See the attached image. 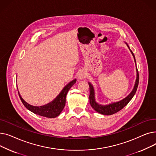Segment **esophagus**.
Listing matches in <instances>:
<instances>
[{
	"label": "esophagus",
	"instance_id": "34e87169",
	"mask_svg": "<svg viewBox=\"0 0 156 156\" xmlns=\"http://www.w3.org/2000/svg\"><path fill=\"white\" fill-rule=\"evenodd\" d=\"M87 75H86V73L83 71H81L78 73V78L79 80H83L85 78H86Z\"/></svg>",
	"mask_w": 156,
	"mask_h": 156
}]
</instances>
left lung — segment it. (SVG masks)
I'll list each match as a JSON object with an SVG mask.
<instances>
[{
  "label": "left lung",
  "mask_w": 156,
  "mask_h": 156,
  "mask_svg": "<svg viewBox=\"0 0 156 156\" xmlns=\"http://www.w3.org/2000/svg\"><path fill=\"white\" fill-rule=\"evenodd\" d=\"M126 45H127L128 48L129 49L131 53L132 54V55L134 57L135 65L136 66L134 54L133 53L132 50H131V49L129 48V46L127 44H126ZM136 79L134 88L133 89V90L132 91V92H131L126 98H125L124 99H122V100H121L119 102H114V103L110 104L109 105H104L99 104L96 102L95 99V92H94V87H93V86L92 85V84L90 83H88V85H89V87H90V95H89L90 104L92 108L95 111H97V112H99V113L102 114H104V115H111V114L116 113L117 112L121 110L124 107H125V106L128 104V102L131 100H132L133 97L135 94L136 91L137 90V88H138V81H139V75H138V71L137 68H136Z\"/></svg>",
  "instance_id": "left-lung-1"
}]
</instances>
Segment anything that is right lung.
I'll list each match as a JSON object with an SVG mask.
<instances>
[{"label": "right lung", "mask_w": 156, "mask_h": 156, "mask_svg": "<svg viewBox=\"0 0 156 156\" xmlns=\"http://www.w3.org/2000/svg\"><path fill=\"white\" fill-rule=\"evenodd\" d=\"M76 82V79L71 81L66 86L64 87L62 90L61 92L59 95L57 96L53 101L46 105L39 106V107L38 106L31 105L28 104L27 102H25L23 99V98L20 95L19 92L18 94L23 105L25 106L27 109L30 110L31 112L44 117L54 118L58 116L63 110L66 104V95L71 87Z\"/></svg>", "instance_id": "right-lung-1"}]
</instances>
